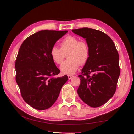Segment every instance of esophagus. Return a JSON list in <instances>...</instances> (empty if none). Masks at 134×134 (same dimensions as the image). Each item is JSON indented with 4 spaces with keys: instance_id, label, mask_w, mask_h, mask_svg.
<instances>
[{
    "instance_id": "esophagus-1",
    "label": "esophagus",
    "mask_w": 134,
    "mask_h": 134,
    "mask_svg": "<svg viewBox=\"0 0 134 134\" xmlns=\"http://www.w3.org/2000/svg\"><path fill=\"white\" fill-rule=\"evenodd\" d=\"M68 79H72V78H73L74 76H72V75H68Z\"/></svg>"
}]
</instances>
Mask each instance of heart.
I'll use <instances>...</instances> for the list:
<instances>
[{
	"instance_id": "1",
	"label": "heart",
	"mask_w": 134,
	"mask_h": 134,
	"mask_svg": "<svg viewBox=\"0 0 134 134\" xmlns=\"http://www.w3.org/2000/svg\"><path fill=\"white\" fill-rule=\"evenodd\" d=\"M68 58L60 66V70L64 74H74L79 65L86 64L90 58V50L88 43L79 41L75 36H69L60 42V48L54 46L50 51V55L54 62L62 64L66 54Z\"/></svg>"
}]
</instances>
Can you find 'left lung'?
<instances>
[{"label": "left lung", "instance_id": "1", "mask_svg": "<svg viewBox=\"0 0 134 134\" xmlns=\"http://www.w3.org/2000/svg\"><path fill=\"white\" fill-rule=\"evenodd\" d=\"M86 39L90 54L82 73L78 94L92 107L106 103L115 94L120 76L119 56L115 43L104 32L90 28L72 30Z\"/></svg>", "mask_w": 134, "mask_h": 134}]
</instances>
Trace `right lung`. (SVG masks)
<instances>
[{
  "instance_id": "obj_1",
  "label": "right lung",
  "mask_w": 134,
  "mask_h": 134,
  "mask_svg": "<svg viewBox=\"0 0 134 134\" xmlns=\"http://www.w3.org/2000/svg\"><path fill=\"white\" fill-rule=\"evenodd\" d=\"M67 31L42 30L22 43L15 63V80L23 100L33 108L44 110L58 98L67 75L56 78L60 70L50 55L52 47Z\"/></svg>"
}]
</instances>
